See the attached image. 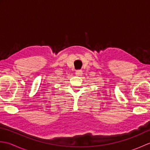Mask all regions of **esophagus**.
<instances>
[{
  "label": "esophagus",
  "mask_w": 150,
  "mask_h": 150,
  "mask_svg": "<svg viewBox=\"0 0 150 150\" xmlns=\"http://www.w3.org/2000/svg\"><path fill=\"white\" fill-rule=\"evenodd\" d=\"M75 75L77 76H81L82 75V71L80 69H78L75 72Z\"/></svg>",
  "instance_id": "obj_1"
}]
</instances>
